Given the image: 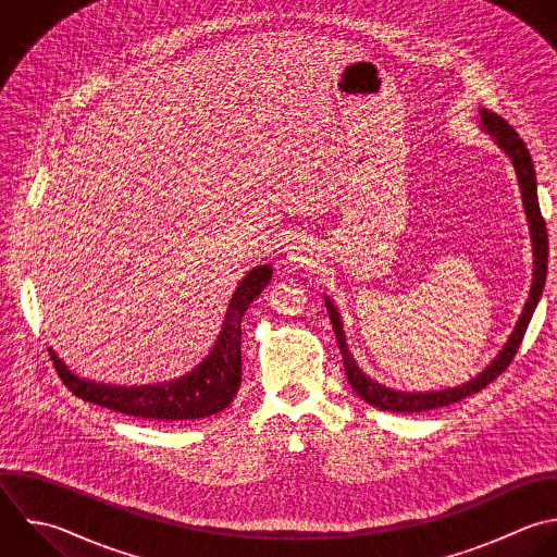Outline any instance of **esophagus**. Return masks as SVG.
<instances>
[{"mask_svg": "<svg viewBox=\"0 0 557 557\" xmlns=\"http://www.w3.org/2000/svg\"><path fill=\"white\" fill-rule=\"evenodd\" d=\"M287 259H289L296 268H305V265H309V263L315 261L313 246H311L307 239H294V242L287 246Z\"/></svg>", "mask_w": 557, "mask_h": 557, "instance_id": "obj_1", "label": "esophagus"}]
</instances>
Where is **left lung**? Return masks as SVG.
<instances>
[{
	"label": "left lung",
	"instance_id": "left-lung-1",
	"mask_svg": "<svg viewBox=\"0 0 557 557\" xmlns=\"http://www.w3.org/2000/svg\"><path fill=\"white\" fill-rule=\"evenodd\" d=\"M481 122L485 126V131L496 139V144L505 150V154L511 159L516 174H518V185L522 191V205L529 218V226H531V239H533V257H535V268H533V285H531V294L527 298V305L522 309V315L509 337V342L505 344V348L498 352V357L472 381L459 385V387H450V389H442V392H426V394H411V392H398V389H389L376 381H372L370 376H366L355 359L350 357L348 348H346V339H344V331H342V320L335 311V307L326 300V311L329 318L333 322V331L342 350V359H344V370H346V379L350 383V387L357 392V396H361L366 403H370L372 407L381 409V411H394V413H418V411H429V409H437V407H446L453 405L466 396H472L476 392H481L483 387H487L498 374H503L507 370V366L511 363L524 331L529 326V320L535 311V305L542 296L544 289V281H546V259H548V237H546V222L540 213V205H537V187H535V170L529 157V150L524 146V141L518 137V133L496 113L490 111H481Z\"/></svg>",
	"mask_w": 557,
	"mask_h": 557
}]
</instances>
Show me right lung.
I'll return each mask as SVG.
<instances>
[{
  "label": "right lung",
  "mask_w": 557,
  "mask_h": 557,
  "mask_svg": "<svg viewBox=\"0 0 557 557\" xmlns=\"http://www.w3.org/2000/svg\"><path fill=\"white\" fill-rule=\"evenodd\" d=\"M272 268H255L237 287L224 329L211 355L187 376L141 387H111L83 381L50 350L63 383L83 400L154 422H187L220 413L235 398L242 383V318L250 302L265 289Z\"/></svg>",
  "instance_id": "right-lung-1"
}]
</instances>
